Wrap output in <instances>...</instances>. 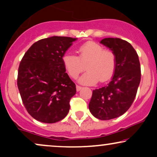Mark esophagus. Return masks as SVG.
I'll use <instances>...</instances> for the list:
<instances>
[{
	"label": "esophagus",
	"mask_w": 157,
	"mask_h": 157,
	"mask_svg": "<svg viewBox=\"0 0 157 157\" xmlns=\"http://www.w3.org/2000/svg\"><path fill=\"white\" fill-rule=\"evenodd\" d=\"M82 89V87H81V86H78V85H77V86H76V89H77V91H80V90Z\"/></svg>",
	"instance_id": "1"
}]
</instances>
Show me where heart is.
Returning <instances> with one entry per match:
<instances>
[{
	"label": "heart",
	"mask_w": 157,
	"mask_h": 157,
	"mask_svg": "<svg viewBox=\"0 0 157 157\" xmlns=\"http://www.w3.org/2000/svg\"><path fill=\"white\" fill-rule=\"evenodd\" d=\"M79 57L71 53L63 56V64L70 77L76 79L81 72L88 71L79 78L83 85H94L99 80L105 82L113 77L116 70V55L111 49H104L101 45L89 41L78 48Z\"/></svg>",
	"instance_id": "b5f03b06"
}]
</instances>
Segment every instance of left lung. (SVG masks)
<instances>
[{
	"instance_id": "left-lung-1",
	"label": "left lung",
	"mask_w": 157,
	"mask_h": 157,
	"mask_svg": "<svg viewBox=\"0 0 157 157\" xmlns=\"http://www.w3.org/2000/svg\"><path fill=\"white\" fill-rule=\"evenodd\" d=\"M100 43L116 55V70L107 86L93 90L89 108L94 117L109 120L121 116L132 105L141 80V68L137 53L128 42L108 37Z\"/></svg>"
}]
</instances>
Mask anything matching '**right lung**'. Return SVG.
I'll return each instance as SVG.
<instances>
[{"label": "right lung", "mask_w": 157, "mask_h": 157, "mask_svg": "<svg viewBox=\"0 0 157 157\" xmlns=\"http://www.w3.org/2000/svg\"><path fill=\"white\" fill-rule=\"evenodd\" d=\"M76 38L53 37L37 41L20 63L17 87L28 113L37 121L55 123L66 117L76 86L66 73L63 56Z\"/></svg>", "instance_id": "1"}]
</instances>
